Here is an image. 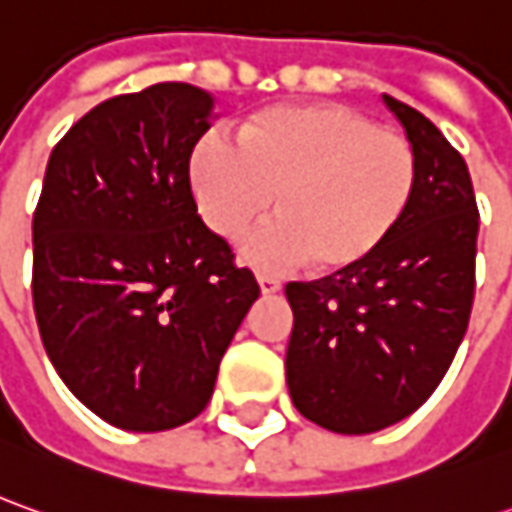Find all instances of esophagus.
Masks as SVG:
<instances>
[{"label":"esophagus","instance_id":"obj_1","mask_svg":"<svg viewBox=\"0 0 512 512\" xmlns=\"http://www.w3.org/2000/svg\"><path fill=\"white\" fill-rule=\"evenodd\" d=\"M257 286H260V291H263L266 297H269V294H277V291L283 289V286H280V280L266 277V274H260V277H257Z\"/></svg>","mask_w":512,"mask_h":512}]
</instances>
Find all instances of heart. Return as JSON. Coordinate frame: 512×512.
<instances>
[{
    "label": "heart",
    "instance_id": "1",
    "mask_svg": "<svg viewBox=\"0 0 512 512\" xmlns=\"http://www.w3.org/2000/svg\"><path fill=\"white\" fill-rule=\"evenodd\" d=\"M203 223L235 238L277 195L280 215L240 240V260L280 272L365 263L405 218L416 189L408 138L343 104H283L243 124L240 141L209 130L189 158Z\"/></svg>",
    "mask_w": 512,
    "mask_h": 512
}]
</instances>
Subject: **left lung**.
I'll use <instances>...</instances> for the list:
<instances>
[{
  "label": "left lung",
  "mask_w": 512,
  "mask_h": 512,
  "mask_svg": "<svg viewBox=\"0 0 512 512\" xmlns=\"http://www.w3.org/2000/svg\"><path fill=\"white\" fill-rule=\"evenodd\" d=\"M382 101L416 155L405 218L360 266L286 286L291 402L348 436L397 425L431 397L465 337L476 291L479 209L465 158L414 107Z\"/></svg>",
  "instance_id": "left-lung-1"
}]
</instances>
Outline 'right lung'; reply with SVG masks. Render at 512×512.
Returning <instances> with one entry per match:
<instances>
[{"instance_id":"right-lung-1","label":"right lung","mask_w":512,"mask_h":512,"mask_svg":"<svg viewBox=\"0 0 512 512\" xmlns=\"http://www.w3.org/2000/svg\"><path fill=\"white\" fill-rule=\"evenodd\" d=\"M212 96L167 81L93 107L50 152L33 311L70 394L113 428H178L212 399L257 280L206 229L189 155Z\"/></svg>"}]
</instances>
